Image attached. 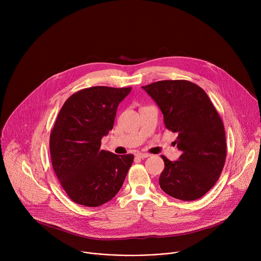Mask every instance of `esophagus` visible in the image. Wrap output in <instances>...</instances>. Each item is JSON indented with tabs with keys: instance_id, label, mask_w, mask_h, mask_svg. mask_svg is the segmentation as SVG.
<instances>
[{
	"instance_id": "34e87169",
	"label": "esophagus",
	"mask_w": 261,
	"mask_h": 261,
	"mask_svg": "<svg viewBox=\"0 0 261 261\" xmlns=\"http://www.w3.org/2000/svg\"><path fill=\"white\" fill-rule=\"evenodd\" d=\"M136 156H137L138 158H140V159H144V158L150 157L151 155H150V154H147V153H137V154H136Z\"/></svg>"
}]
</instances>
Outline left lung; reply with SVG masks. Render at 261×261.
Listing matches in <instances>:
<instances>
[{"mask_svg": "<svg viewBox=\"0 0 261 261\" xmlns=\"http://www.w3.org/2000/svg\"><path fill=\"white\" fill-rule=\"evenodd\" d=\"M161 109L166 129L176 132L178 160L161 156V189L173 198L202 197L218 180L226 159L224 125L206 93L188 81H160L142 87Z\"/></svg>", "mask_w": 261, "mask_h": 261, "instance_id": "8db88e82", "label": "left lung"}]
</instances>
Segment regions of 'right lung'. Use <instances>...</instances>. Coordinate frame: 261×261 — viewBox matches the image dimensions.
I'll use <instances>...</instances> for the list:
<instances>
[{"label":"right lung","mask_w":261,"mask_h":261,"mask_svg":"<svg viewBox=\"0 0 261 261\" xmlns=\"http://www.w3.org/2000/svg\"><path fill=\"white\" fill-rule=\"evenodd\" d=\"M131 88L92 87L70 96L50 133L51 164L71 200L100 206L124 184L134 156L101 150V139L113 130L117 109Z\"/></svg>","instance_id":"add662e5"}]
</instances>
